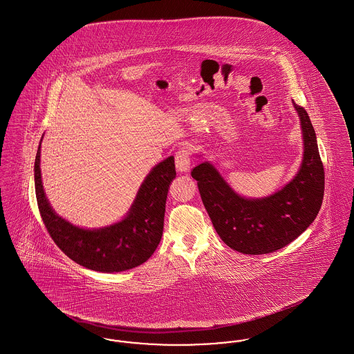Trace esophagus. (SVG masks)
<instances>
[{
	"label": "esophagus",
	"mask_w": 354,
	"mask_h": 354,
	"mask_svg": "<svg viewBox=\"0 0 354 354\" xmlns=\"http://www.w3.org/2000/svg\"><path fill=\"white\" fill-rule=\"evenodd\" d=\"M175 166L178 171L185 172L191 166V151L188 147H183L175 155Z\"/></svg>",
	"instance_id": "34e87169"
}]
</instances>
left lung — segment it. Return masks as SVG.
<instances>
[{"label": "left lung", "mask_w": 354, "mask_h": 354, "mask_svg": "<svg viewBox=\"0 0 354 354\" xmlns=\"http://www.w3.org/2000/svg\"><path fill=\"white\" fill-rule=\"evenodd\" d=\"M293 106L303 130V162L296 176L280 191L247 199L236 194L209 162L191 171L218 235L237 252H274L301 235L320 211L325 172L316 133L304 107L295 102Z\"/></svg>", "instance_id": "left-lung-1"}]
</instances>
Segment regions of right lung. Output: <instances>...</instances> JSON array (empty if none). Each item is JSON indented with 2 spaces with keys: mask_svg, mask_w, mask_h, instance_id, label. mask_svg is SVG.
<instances>
[{
  "mask_svg": "<svg viewBox=\"0 0 354 354\" xmlns=\"http://www.w3.org/2000/svg\"><path fill=\"white\" fill-rule=\"evenodd\" d=\"M39 158L41 142L34 163L35 196L45 227L62 252L84 268L104 273L131 270L150 259L163 234L166 199L176 176L174 156L150 171L123 219L97 230L73 225L54 212L44 191Z\"/></svg>",
  "mask_w": 354,
  "mask_h": 354,
  "instance_id": "obj_1",
  "label": "right lung"
}]
</instances>
